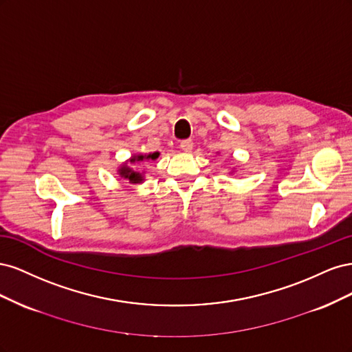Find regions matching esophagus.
Returning <instances> with one entry per match:
<instances>
[{
  "label": "esophagus",
  "instance_id": "esophagus-1",
  "mask_svg": "<svg viewBox=\"0 0 352 352\" xmlns=\"http://www.w3.org/2000/svg\"><path fill=\"white\" fill-rule=\"evenodd\" d=\"M180 148H182V150H184L185 153L192 151V148H194L192 140H184L182 142H180Z\"/></svg>",
  "mask_w": 352,
  "mask_h": 352
}]
</instances>
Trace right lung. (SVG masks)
Segmentation results:
<instances>
[{
	"label": "right lung",
	"mask_w": 352,
	"mask_h": 352,
	"mask_svg": "<svg viewBox=\"0 0 352 352\" xmlns=\"http://www.w3.org/2000/svg\"><path fill=\"white\" fill-rule=\"evenodd\" d=\"M157 157H158V153L148 154V155H133V158L131 160V163L142 162L144 158H151V160H155ZM119 173H120V176H122V177H124V179L129 180L131 184H140V182H142V180H144V177H142V175H141L140 172H135V170H132L131 167H127V166H123V167L119 170Z\"/></svg>",
	"instance_id": "obj_1"
}]
</instances>
